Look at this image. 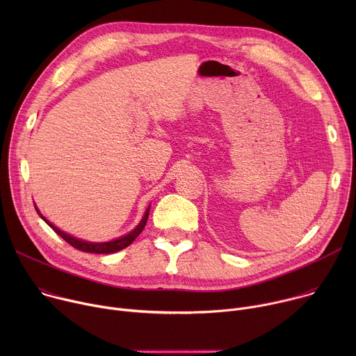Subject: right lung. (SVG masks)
I'll return each instance as SVG.
<instances>
[{
  "instance_id": "1",
  "label": "right lung",
  "mask_w": 356,
  "mask_h": 356,
  "mask_svg": "<svg viewBox=\"0 0 356 356\" xmlns=\"http://www.w3.org/2000/svg\"><path fill=\"white\" fill-rule=\"evenodd\" d=\"M35 209H36V207H35ZM36 211H38V214L40 216V218H42L50 228H52L59 236H62L67 243H70L73 248H76V249H79V250L90 252V253H114V252H118V250L127 248V246L131 245V243L135 241V238L143 231V228H145V225H146V221H147V217H149V207H147V210H146L143 218L140 220V222H139V224L136 225V228L132 229L129 234H127V235H124V236H121V238H117V239H114V241H110V242H87V241L74 238V236H72V235H69V234L60 231V229L56 228L52 222H49V221L39 213L38 209H36Z\"/></svg>"
}]
</instances>
